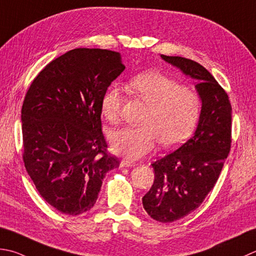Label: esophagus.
Returning a JSON list of instances; mask_svg holds the SVG:
<instances>
[{"label": "esophagus", "instance_id": "1", "mask_svg": "<svg viewBox=\"0 0 256 256\" xmlns=\"http://www.w3.org/2000/svg\"><path fill=\"white\" fill-rule=\"evenodd\" d=\"M121 168H133V166H135V164L134 162H130V161H126V160H122L121 161Z\"/></svg>", "mask_w": 256, "mask_h": 256}]
</instances>
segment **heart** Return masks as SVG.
I'll list each match as a JSON object with an SVG mask.
<instances>
[{"label": "heart", "instance_id": "heart-1", "mask_svg": "<svg viewBox=\"0 0 256 256\" xmlns=\"http://www.w3.org/2000/svg\"><path fill=\"white\" fill-rule=\"evenodd\" d=\"M130 86L148 106L142 118V126L112 133L114 153L135 161L154 151L160 142L164 148H174L191 135L201 113V98L193 88L180 85L176 80L158 71L135 75ZM122 104L121 91L110 86L102 96L103 115L110 122H118Z\"/></svg>", "mask_w": 256, "mask_h": 256}]
</instances>
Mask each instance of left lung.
Masks as SVG:
<instances>
[{
	"label": "left lung",
	"instance_id": "left-lung-1",
	"mask_svg": "<svg viewBox=\"0 0 256 256\" xmlns=\"http://www.w3.org/2000/svg\"><path fill=\"white\" fill-rule=\"evenodd\" d=\"M161 58L196 80L202 100L196 131L152 163L154 182L142 198L150 216L171 223L195 211L216 183L231 150L232 106L228 93L201 64L181 56Z\"/></svg>",
	"mask_w": 256,
	"mask_h": 256
}]
</instances>
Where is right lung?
Returning <instances> with one entry per match:
<instances>
[{
	"instance_id": "obj_1",
	"label": "right lung",
	"mask_w": 256,
	"mask_h": 256,
	"mask_svg": "<svg viewBox=\"0 0 256 256\" xmlns=\"http://www.w3.org/2000/svg\"><path fill=\"white\" fill-rule=\"evenodd\" d=\"M118 52L74 48L33 80L22 105L23 161L40 195L58 212L91 210L118 168L102 132L103 94L124 71Z\"/></svg>"
}]
</instances>
